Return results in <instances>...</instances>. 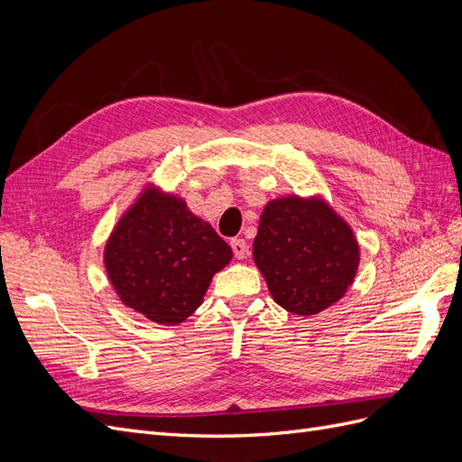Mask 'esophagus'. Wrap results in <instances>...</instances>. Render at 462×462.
<instances>
[{"mask_svg":"<svg viewBox=\"0 0 462 462\" xmlns=\"http://www.w3.org/2000/svg\"><path fill=\"white\" fill-rule=\"evenodd\" d=\"M231 248H233L235 258L245 260L248 256V246L245 239H231Z\"/></svg>","mask_w":462,"mask_h":462,"instance_id":"1","label":"esophagus"}]
</instances>
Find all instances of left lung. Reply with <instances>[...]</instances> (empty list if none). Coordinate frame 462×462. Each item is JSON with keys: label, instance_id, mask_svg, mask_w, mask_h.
Masks as SVG:
<instances>
[{"label": "left lung", "instance_id": "8db88e82", "mask_svg": "<svg viewBox=\"0 0 462 462\" xmlns=\"http://www.w3.org/2000/svg\"><path fill=\"white\" fill-rule=\"evenodd\" d=\"M253 256L272 299L309 318L345 297L360 246L353 227L319 194H289L263 206Z\"/></svg>", "mask_w": 462, "mask_h": 462}]
</instances>
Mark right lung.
Returning a JSON list of instances; mask_svg holds the SVG:
<instances>
[{
    "instance_id": "obj_1",
    "label": "right lung",
    "mask_w": 462,
    "mask_h": 462,
    "mask_svg": "<svg viewBox=\"0 0 462 462\" xmlns=\"http://www.w3.org/2000/svg\"><path fill=\"white\" fill-rule=\"evenodd\" d=\"M231 258L214 227L156 183L141 189L104 246L106 273L121 302L162 326L194 314Z\"/></svg>"
}]
</instances>
